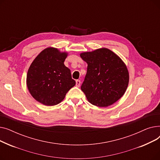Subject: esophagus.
Wrapping results in <instances>:
<instances>
[{
  "label": "esophagus",
  "instance_id": "34e87169",
  "mask_svg": "<svg viewBox=\"0 0 160 160\" xmlns=\"http://www.w3.org/2000/svg\"><path fill=\"white\" fill-rule=\"evenodd\" d=\"M80 80H76V86H77V87H80Z\"/></svg>",
  "mask_w": 160,
  "mask_h": 160
}]
</instances>
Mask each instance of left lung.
Returning a JSON list of instances; mask_svg holds the SVG:
<instances>
[{"mask_svg":"<svg viewBox=\"0 0 160 160\" xmlns=\"http://www.w3.org/2000/svg\"><path fill=\"white\" fill-rule=\"evenodd\" d=\"M88 63L81 89L88 101L98 107H107L121 98L127 89L129 73L121 59L106 48L80 54Z\"/></svg>","mask_w":160,"mask_h":160,"instance_id":"8db88e82","label":"left lung"}]
</instances>
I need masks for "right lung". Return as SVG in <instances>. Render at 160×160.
I'll return each instance as SVG.
<instances>
[{"mask_svg": "<svg viewBox=\"0 0 160 160\" xmlns=\"http://www.w3.org/2000/svg\"><path fill=\"white\" fill-rule=\"evenodd\" d=\"M67 56V53L49 47L41 51L30 65L27 84L37 101L49 106L56 105L75 86L71 70L63 63Z\"/></svg>", "mask_w": 160, "mask_h": 160, "instance_id": "obj_1", "label": "right lung"}]
</instances>
